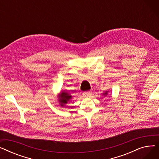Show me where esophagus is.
<instances>
[{
    "mask_svg": "<svg viewBox=\"0 0 159 159\" xmlns=\"http://www.w3.org/2000/svg\"><path fill=\"white\" fill-rule=\"evenodd\" d=\"M91 95H92V93H91V91H86V92H84L82 93V95L84 97H90Z\"/></svg>",
    "mask_w": 159,
    "mask_h": 159,
    "instance_id": "obj_1",
    "label": "esophagus"
}]
</instances>
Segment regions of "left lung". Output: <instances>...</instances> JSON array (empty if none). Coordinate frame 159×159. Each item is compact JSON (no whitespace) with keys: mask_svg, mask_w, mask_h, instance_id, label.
Segmentation results:
<instances>
[{"mask_svg":"<svg viewBox=\"0 0 159 159\" xmlns=\"http://www.w3.org/2000/svg\"><path fill=\"white\" fill-rule=\"evenodd\" d=\"M107 93H108V92H107V91H106V92H105V93H104V95H106H106H107Z\"/></svg>","mask_w":159,"mask_h":159,"instance_id":"8db88e82","label":"left lung"}]
</instances>
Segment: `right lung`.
Here are the masks:
<instances>
[{
	"mask_svg": "<svg viewBox=\"0 0 159 159\" xmlns=\"http://www.w3.org/2000/svg\"><path fill=\"white\" fill-rule=\"evenodd\" d=\"M71 98V95H70L68 93L65 92V91H62L59 94V97H58V102H59L61 106H65L66 104L70 101Z\"/></svg>",
	"mask_w": 159,
	"mask_h": 159,
	"instance_id": "right-lung-1",
	"label": "right lung"
}]
</instances>
